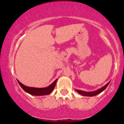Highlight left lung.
Segmentation results:
<instances>
[{
	"label": "left lung",
	"mask_w": 124,
	"mask_h": 124,
	"mask_svg": "<svg viewBox=\"0 0 124 124\" xmlns=\"http://www.w3.org/2000/svg\"><path fill=\"white\" fill-rule=\"evenodd\" d=\"M109 83H110V82H108V83H107L106 85H104L103 87H102V88H101L100 89H99L98 90L95 91L85 92V91H82L78 90H77V91L78 92L79 94H80V95H82L83 96H93L97 95H98L99 93H101V92H103V91L107 88L109 84Z\"/></svg>",
	"instance_id": "1"
}]
</instances>
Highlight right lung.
Here are the masks:
<instances>
[{"mask_svg": "<svg viewBox=\"0 0 124 124\" xmlns=\"http://www.w3.org/2000/svg\"><path fill=\"white\" fill-rule=\"evenodd\" d=\"M57 81V79L54 81L52 85H49L48 87L46 88H34V87H29L28 86L23 85L22 83H20L19 80H17L18 83L21 87L23 90L27 92L31 95H34V96H41V95H47L50 94L51 92L54 90V87L55 86L56 82Z\"/></svg>", "mask_w": 124, "mask_h": 124, "instance_id": "right-lung-1", "label": "right lung"}]
</instances>
